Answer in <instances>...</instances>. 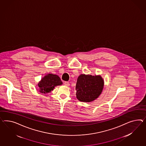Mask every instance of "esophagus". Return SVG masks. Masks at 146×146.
<instances>
[{
  "label": "esophagus",
  "mask_w": 146,
  "mask_h": 146,
  "mask_svg": "<svg viewBox=\"0 0 146 146\" xmlns=\"http://www.w3.org/2000/svg\"><path fill=\"white\" fill-rule=\"evenodd\" d=\"M64 85L65 86H66V87H69L70 86V83H69V82H64Z\"/></svg>",
  "instance_id": "obj_1"
}]
</instances>
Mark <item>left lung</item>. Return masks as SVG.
Listing matches in <instances>:
<instances>
[{"label": "left lung", "instance_id": "obj_1", "mask_svg": "<svg viewBox=\"0 0 146 146\" xmlns=\"http://www.w3.org/2000/svg\"><path fill=\"white\" fill-rule=\"evenodd\" d=\"M104 81L100 75L81 74L77 79L76 98L80 102H91L102 94Z\"/></svg>", "mask_w": 146, "mask_h": 146}]
</instances>
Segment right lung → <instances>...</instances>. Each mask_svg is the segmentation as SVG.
I'll use <instances>...</instances> for the list:
<instances>
[{"label":"right lung","instance_id":"right-lung-1","mask_svg":"<svg viewBox=\"0 0 146 146\" xmlns=\"http://www.w3.org/2000/svg\"><path fill=\"white\" fill-rule=\"evenodd\" d=\"M63 84L61 80L57 75L48 74L45 75L38 84L39 91L42 94H47L53 90L56 86Z\"/></svg>","mask_w":146,"mask_h":146}]
</instances>
